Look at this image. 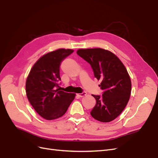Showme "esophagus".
<instances>
[{"label":"esophagus","mask_w":158,"mask_h":158,"mask_svg":"<svg viewBox=\"0 0 158 158\" xmlns=\"http://www.w3.org/2000/svg\"><path fill=\"white\" fill-rule=\"evenodd\" d=\"M86 94H87L86 92H83L82 93L78 94V96H79V97H80V98H82V97L85 96V95H86Z\"/></svg>","instance_id":"esophagus-1"}]
</instances>
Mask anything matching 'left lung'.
Segmentation results:
<instances>
[{
  "mask_svg": "<svg viewBox=\"0 0 158 158\" xmlns=\"http://www.w3.org/2000/svg\"><path fill=\"white\" fill-rule=\"evenodd\" d=\"M91 65L102 95H93L96 104L90 112L96 120L108 123L113 121L125 108L131 96V81L128 72L113 52L101 48L79 49L76 52Z\"/></svg>",
  "mask_w": 158,
  "mask_h": 158,
  "instance_id": "left-lung-1",
  "label": "left lung"
}]
</instances>
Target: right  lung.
<instances>
[{"instance_id":"1","label":"right lung","mask_w":158,"mask_h":158,"mask_svg":"<svg viewBox=\"0 0 158 158\" xmlns=\"http://www.w3.org/2000/svg\"><path fill=\"white\" fill-rule=\"evenodd\" d=\"M73 52L59 49L44 55L33 66L27 76V99L35 111L47 120L63 116L74 99V94L59 88L60 64Z\"/></svg>"}]
</instances>
